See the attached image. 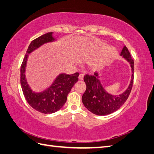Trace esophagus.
<instances>
[{
	"label": "esophagus",
	"instance_id": "34e87169",
	"mask_svg": "<svg viewBox=\"0 0 154 154\" xmlns=\"http://www.w3.org/2000/svg\"><path fill=\"white\" fill-rule=\"evenodd\" d=\"M83 77H84V74L81 73V74H80V75H79V79L80 80H83Z\"/></svg>",
	"mask_w": 154,
	"mask_h": 154
}]
</instances>
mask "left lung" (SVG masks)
I'll return each instance as SVG.
<instances>
[{
  "label": "left lung",
  "instance_id": "8db88e82",
  "mask_svg": "<svg viewBox=\"0 0 154 154\" xmlns=\"http://www.w3.org/2000/svg\"><path fill=\"white\" fill-rule=\"evenodd\" d=\"M120 55L129 62L132 69V77L128 89L119 96L108 93L104 90L97 72L94 75H85L84 81L87 89L82 96L83 103L91 112L99 116L115 112L122 106L128 98L134 82V60L126 46H124Z\"/></svg>",
  "mask_w": 154,
  "mask_h": 154
}]
</instances>
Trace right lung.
Instances as JSON below:
<instances>
[{
  "label": "right lung",
  "mask_w": 154,
  "mask_h": 154,
  "mask_svg": "<svg viewBox=\"0 0 154 154\" xmlns=\"http://www.w3.org/2000/svg\"><path fill=\"white\" fill-rule=\"evenodd\" d=\"M53 32H48L32 41L29 45L20 67V83L26 100L30 106L44 114H51L60 110L67 100L68 94L72 87L78 81L79 73L58 75L51 85L40 93H35L29 87L26 79L25 71L28 54L48 42L55 40Z\"/></svg>",
  "instance_id": "obj_1"
}]
</instances>
